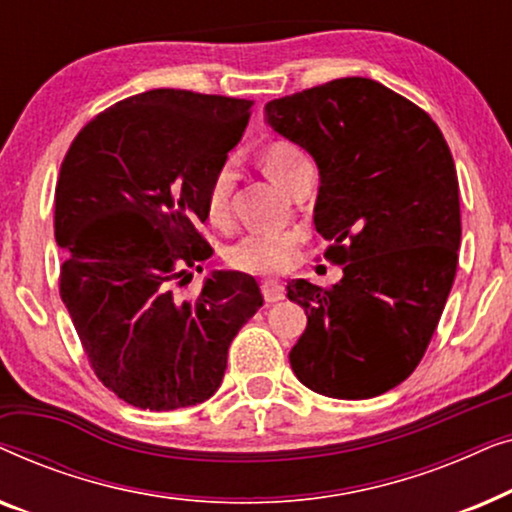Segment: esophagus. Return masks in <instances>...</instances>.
<instances>
[{"label":"esophagus","mask_w":512,"mask_h":512,"mask_svg":"<svg viewBox=\"0 0 512 512\" xmlns=\"http://www.w3.org/2000/svg\"><path fill=\"white\" fill-rule=\"evenodd\" d=\"M261 291L265 303H279V300H284L286 296V286L282 282H277V279H265L261 284Z\"/></svg>","instance_id":"esophagus-1"}]
</instances>
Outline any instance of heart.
<instances>
[{
  "label": "heart",
  "instance_id": "heart-1",
  "mask_svg": "<svg viewBox=\"0 0 512 512\" xmlns=\"http://www.w3.org/2000/svg\"><path fill=\"white\" fill-rule=\"evenodd\" d=\"M305 156L293 144L275 142L270 144L263 153V165L272 181L279 186H286L291 172L296 170L298 163H303ZM235 186V167L233 163H223L214 172L212 181L207 188V212L212 221H223L228 216L230 195ZM296 237L289 233H251L244 235L240 242H235L228 249L226 261L230 268L240 272H251V275H270V272L284 270L291 261Z\"/></svg>",
  "mask_w": 512,
  "mask_h": 512
}]
</instances>
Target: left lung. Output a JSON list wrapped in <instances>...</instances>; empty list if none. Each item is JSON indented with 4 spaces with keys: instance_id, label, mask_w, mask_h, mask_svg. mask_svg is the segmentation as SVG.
<instances>
[{
    "instance_id": "obj_1",
    "label": "left lung",
    "mask_w": 512,
    "mask_h": 512,
    "mask_svg": "<svg viewBox=\"0 0 512 512\" xmlns=\"http://www.w3.org/2000/svg\"><path fill=\"white\" fill-rule=\"evenodd\" d=\"M265 121L317 163L314 226L342 265L331 289L286 286L307 314L293 373L331 398L380 396L422 361L457 275L450 146L424 109L363 76L272 100Z\"/></svg>"
}]
</instances>
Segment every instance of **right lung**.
Returning <instances> with one entry per match:
<instances>
[{"instance_id":"add662e5","label":"right lung","mask_w":512,"mask_h":512,"mask_svg":"<svg viewBox=\"0 0 512 512\" xmlns=\"http://www.w3.org/2000/svg\"><path fill=\"white\" fill-rule=\"evenodd\" d=\"M251 100L156 88L83 125L60 167L55 242L60 298L109 391L142 410L198 405L221 387L228 347L263 305L256 279L212 272L198 233L207 188L242 139Z\"/></svg>"}]
</instances>
